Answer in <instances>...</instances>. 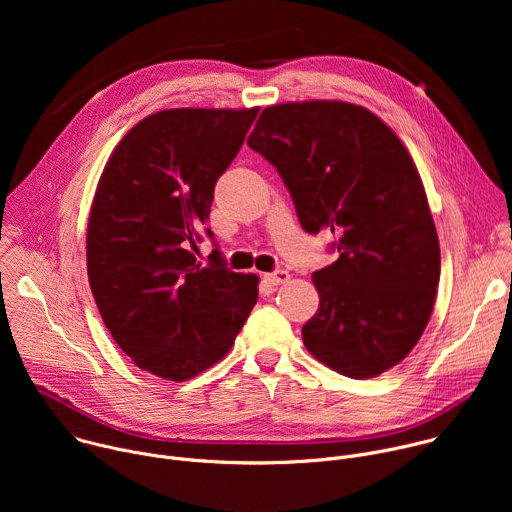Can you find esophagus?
<instances>
[{
    "mask_svg": "<svg viewBox=\"0 0 512 512\" xmlns=\"http://www.w3.org/2000/svg\"><path fill=\"white\" fill-rule=\"evenodd\" d=\"M265 279L271 283V285H281L289 279V273L285 269H275L271 273H265Z\"/></svg>",
    "mask_w": 512,
    "mask_h": 512,
    "instance_id": "esophagus-1",
    "label": "esophagus"
}]
</instances>
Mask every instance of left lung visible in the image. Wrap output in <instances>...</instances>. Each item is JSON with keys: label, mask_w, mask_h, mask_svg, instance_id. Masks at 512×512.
Wrapping results in <instances>:
<instances>
[{"label": "left lung", "mask_w": 512, "mask_h": 512, "mask_svg": "<svg viewBox=\"0 0 512 512\" xmlns=\"http://www.w3.org/2000/svg\"><path fill=\"white\" fill-rule=\"evenodd\" d=\"M247 145L281 176L302 229L334 235L338 259L312 273L320 308L302 328L306 348L350 379L395 367L440 283V241L405 145L342 101L267 107Z\"/></svg>", "instance_id": "left-lung-1"}]
</instances>
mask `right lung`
Returning <instances> with one entry per match:
<instances>
[{"label":"right lung","instance_id":"obj_1","mask_svg":"<svg viewBox=\"0 0 512 512\" xmlns=\"http://www.w3.org/2000/svg\"><path fill=\"white\" fill-rule=\"evenodd\" d=\"M255 109H168L139 121L111 154L91 206L87 271L105 326L137 364L186 381L221 360L259 277L227 267L216 243L198 263L214 184L239 154Z\"/></svg>","mask_w":512,"mask_h":512}]
</instances>
